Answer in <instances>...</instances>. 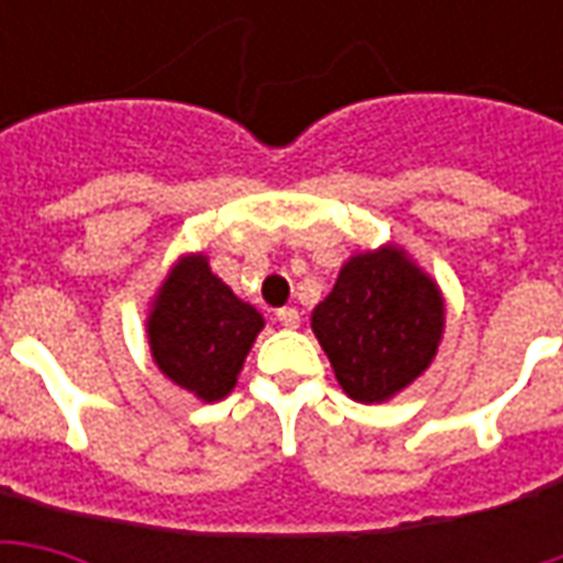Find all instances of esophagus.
<instances>
[{
  "mask_svg": "<svg viewBox=\"0 0 563 563\" xmlns=\"http://www.w3.org/2000/svg\"><path fill=\"white\" fill-rule=\"evenodd\" d=\"M277 322H280V325H286V329H298L301 313H298L295 307H280V310H277Z\"/></svg>",
  "mask_w": 563,
  "mask_h": 563,
  "instance_id": "1",
  "label": "esophagus"
}]
</instances>
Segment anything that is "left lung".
<instances>
[{
  "label": "left lung",
  "instance_id": "left-lung-1",
  "mask_svg": "<svg viewBox=\"0 0 563 563\" xmlns=\"http://www.w3.org/2000/svg\"><path fill=\"white\" fill-rule=\"evenodd\" d=\"M443 322L437 283L395 244L350 258L310 319L341 389L362 404L389 401L422 377Z\"/></svg>",
  "mask_w": 563,
  "mask_h": 563
}]
</instances>
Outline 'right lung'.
<instances>
[{"mask_svg":"<svg viewBox=\"0 0 563 563\" xmlns=\"http://www.w3.org/2000/svg\"><path fill=\"white\" fill-rule=\"evenodd\" d=\"M265 319L210 271L208 256H184L150 305L153 362L174 386L201 401H220L238 383Z\"/></svg>","mask_w":563,"mask_h":563,"instance_id":"1","label":"right lung"}]
</instances>
